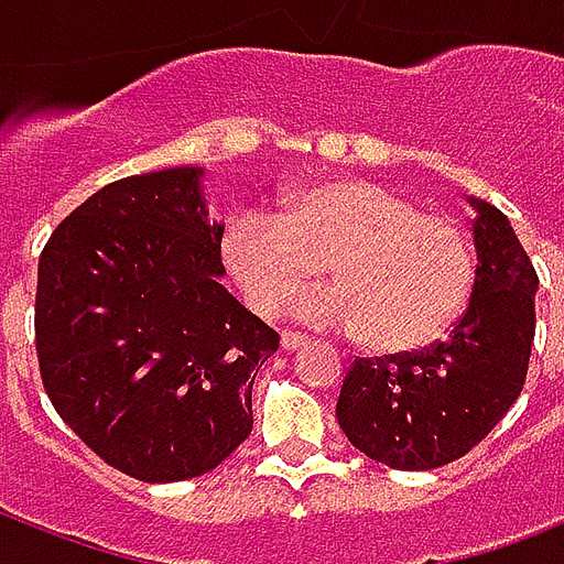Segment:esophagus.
Masks as SVG:
<instances>
[{
  "label": "esophagus",
  "mask_w": 564,
  "mask_h": 564,
  "mask_svg": "<svg viewBox=\"0 0 564 564\" xmlns=\"http://www.w3.org/2000/svg\"><path fill=\"white\" fill-rule=\"evenodd\" d=\"M310 339L304 334H292V330H283L281 334V348L283 351H299V348H307Z\"/></svg>",
  "instance_id": "obj_1"
}]
</instances>
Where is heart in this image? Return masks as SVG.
Instances as JSON below:
<instances>
[{
    "instance_id": "obj_1",
    "label": "heart",
    "mask_w": 564,
    "mask_h": 564,
    "mask_svg": "<svg viewBox=\"0 0 564 564\" xmlns=\"http://www.w3.org/2000/svg\"><path fill=\"white\" fill-rule=\"evenodd\" d=\"M221 263L257 313L274 316L330 265L336 286L299 304L301 318L357 334L377 354L424 348L454 325L474 286V248L451 216L421 213L371 181L292 193L274 216L248 207L219 239Z\"/></svg>"
}]
</instances>
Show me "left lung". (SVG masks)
Wrapping results in <instances>:
<instances>
[{"instance_id": "1", "label": "left lung", "mask_w": 564, "mask_h": 564, "mask_svg": "<svg viewBox=\"0 0 564 564\" xmlns=\"http://www.w3.org/2000/svg\"><path fill=\"white\" fill-rule=\"evenodd\" d=\"M477 210L471 301L445 343L360 357L343 380L336 419L357 451L398 471H430L489 436L524 389L539 274L489 202Z\"/></svg>"}]
</instances>
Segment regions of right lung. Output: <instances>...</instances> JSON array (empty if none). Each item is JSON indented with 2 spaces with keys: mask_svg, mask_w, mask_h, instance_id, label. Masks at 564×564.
I'll list each match as a JSON object with an SVG mask.
<instances>
[{
  "mask_svg": "<svg viewBox=\"0 0 564 564\" xmlns=\"http://www.w3.org/2000/svg\"><path fill=\"white\" fill-rule=\"evenodd\" d=\"M202 170L113 181L48 237L34 339L43 389L110 468L143 482L213 471L251 433V386L281 336L219 283Z\"/></svg>",
  "mask_w": 564,
  "mask_h": 564,
  "instance_id": "obj_1",
  "label": "right lung"
}]
</instances>
